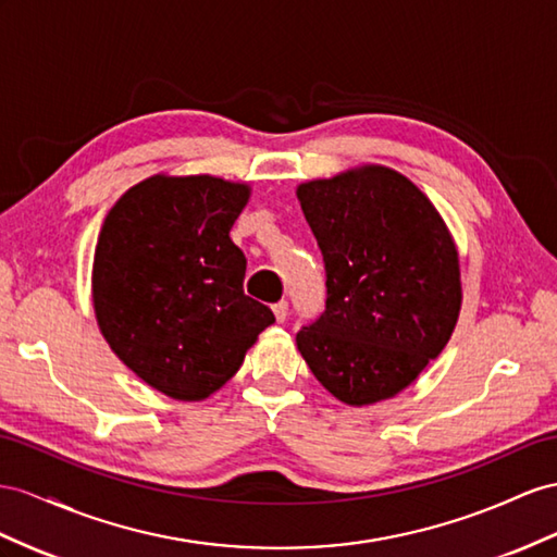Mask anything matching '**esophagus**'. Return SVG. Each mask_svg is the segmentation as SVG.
Wrapping results in <instances>:
<instances>
[{"label":"esophagus","instance_id":"34e87169","mask_svg":"<svg viewBox=\"0 0 557 557\" xmlns=\"http://www.w3.org/2000/svg\"><path fill=\"white\" fill-rule=\"evenodd\" d=\"M273 312H275V320L277 322H284V320H287V315H289V304L287 301H277L273 306Z\"/></svg>","mask_w":557,"mask_h":557}]
</instances>
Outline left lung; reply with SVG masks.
<instances>
[{"label": "left lung", "instance_id": "1", "mask_svg": "<svg viewBox=\"0 0 557 557\" xmlns=\"http://www.w3.org/2000/svg\"><path fill=\"white\" fill-rule=\"evenodd\" d=\"M296 197L326 270L324 312L296 346L336 400H388L437 358L459 320L454 239L431 199L381 164L301 183Z\"/></svg>", "mask_w": 557, "mask_h": 557}]
</instances>
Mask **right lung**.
Instances as JSON below:
<instances>
[{
  "label": "right lung",
  "instance_id": "add662e5",
  "mask_svg": "<svg viewBox=\"0 0 557 557\" xmlns=\"http://www.w3.org/2000/svg\"><path fill=\"white\" fill-rule=\"evenodd\" d=\"M247 183L157 174L108 211L94 253V310L112 352L183 403L231 381L273 310L245 294L247 259L231 227Z\"/></svg>",
  "mask_w": 557,
  "mask_h": 557
}]
</instances>
